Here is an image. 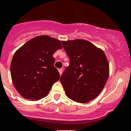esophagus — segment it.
<instances>
[{
	"instance_id": "esophagus-1",
	"label": "esophagus",
	"mask_w": 131,
	"mask_h": 131,
	"mask_svg": "<svg viewBox=\"0 0 131 131\" xmlns=\"http://www.w3.org/2000/svg\"><path fill=\"white\" fill-rule=\"evenodd\" d=\"M58 71H59V72L60 75H61L62 72H63V69H62V68H60V69L58 70Z\"/></svg>"
}]
</instances>
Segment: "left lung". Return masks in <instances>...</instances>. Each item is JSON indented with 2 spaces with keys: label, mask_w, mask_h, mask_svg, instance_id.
Instances as JSON below:
<instances>
[{
  "label": "left lung",
  "mask_w": 131,
  "mask_h": 131,
  "mask_svg": "<svg viewBox=\"0 0 131 131\" xmlns=\"http://www.w3.org/2000/svg\"><path fill=\"white\" fill-rule=\"evenodd\" d=\"M70 59L60 81L66 94L78 103H87L102 91L109 75L107 57L101 49L83 39L62 41Z\"/></svg>",
  "instance_id": "left-lung-1"
}]
</instances>
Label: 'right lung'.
Here are the masks:
<instances>
[{"instance_id":"obj_1","label":"right lung","mask_w":131,"mask_h":131,"mask_svg":"<svg viewBox=\"0 0 131 131\" xmlns=\"http://www.w3.org/2000/svg\"><path fill=\"white\" fill-rule=\"evenodd\" d=\"M62 45L48 35L33 38L13 55L10 65L12 79L18 92L27 100L47 96L60 75L54 67L53 54Z\"/></svg>"}]
</instances>
